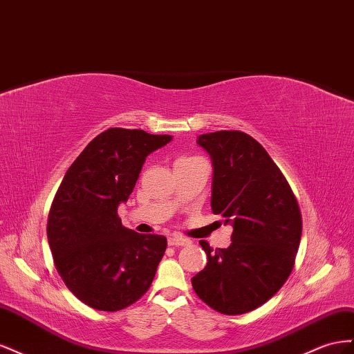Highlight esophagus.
I'll use <instances>...</instances> for the list:
<instances>
[{
	"instance_id": "34e87169",
	"label": "esophagus",
	"mask_w": 354,
	"mask_h": 354,
	"mask_svg": "<svg viewBox=\"0 0 354 354\" xmlns=\"http://www.w3.org/2000/svg\"><path fill=\"white\" fill-rule=\"evenodd\" d=\"M167 241H169V246H187V245L191 243V241H189L188 239H185V237H183V236H179V234L170 236Z\"/></svg>"
}]
</instances>
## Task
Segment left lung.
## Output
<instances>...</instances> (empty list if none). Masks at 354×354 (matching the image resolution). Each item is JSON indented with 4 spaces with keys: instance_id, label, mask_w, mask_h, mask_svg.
<instances>
[{
    "instance_id": "left-lung-1",
    "label": "left lung",
    "mask_w": 354,
    "mask_h": 354,
    "mask_svg": "<svg viewBox=\"0 0 354 354\" xmlns=\"http://www.w3.org/2000/svg\"><path fill=\"white\" fill-rule=\"evenodd\" d=\"M214 161L210 206L233 224L227 249L200 245L207 264L191 279L197 297L222 315H243L267 302L295 266L302 233L298 200L258 140L240 130L200 135Z\"/></svg>"
}]
</instances>
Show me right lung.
I'll return each mask as SVG.
<instances>
[{"label":"right lung","mask_w":354,"mask_h":354,"mask_svg":"<svg viewBox=\"0 0 354 354\" xmlns=\"http://www.w3.org/2000/svg\"><path fill=\"white\" fill-rule=\"evenodd\" d=\"M170 140L111 127L90 140L60 183L47 239L59 276L86 306L123 310L153 283L167 240L123 227L117 209L132 194L147 156Z\"/></svg>","instance_id":"1"}]
</instances>
